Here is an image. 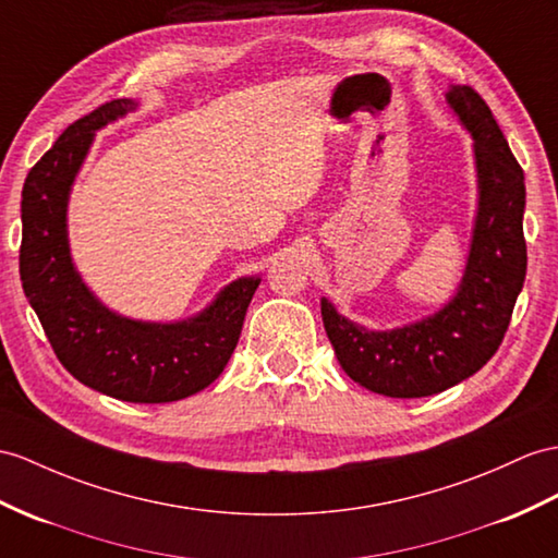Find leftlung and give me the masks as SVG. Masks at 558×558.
<instances>
[{
    "label": "left lung",
    "instance_id": "1",
    "mask_svg": "<svg viewBox=\"0 0 558 558\" xmlns=\"http://www.w3.org/2000/svg\"><path fill=\"white\" fill-rule=\"evenodd\" d=\"M445 101L473 140L475 206L466 267L454 295L433 315L374 331L322 298V319L352 381L386 398H426L473 376L507 333L525 281V177L487 104L466 85Z\"/></svg>",
    "mask_w": 558,
    "mask_h": 558
}]
</instances>
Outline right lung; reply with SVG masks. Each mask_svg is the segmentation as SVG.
<instances>
[{"label":"right lung","instance_id":"right-lung-1","mask_svg":"<svg viewBox=\"0 0 558 558\" xmlns=\"http://www.w3.org/2000/svg\"><path fill=\"white\" fill-rule=\"evenodd\" d=\"M116 99L73 122L25 177L21 281L61 364L80 384L122 402H174L208 388L239 343L260 277L220 289L194 317L146 322L104 305L80 275L68 241V201L97 132L137 111Z\"/></svg>","mask_w":558,"mask_h":558}]
</instances>
